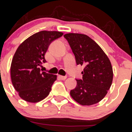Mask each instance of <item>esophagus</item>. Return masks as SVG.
Here are the masks:
<instances>
[{
	"label": "esophagus",
	"instance_id": "1",
	"mask_svg": "<svg viewBox=\"0 0 132 132\" xmlns=\"http://www.w3.org/2000/svg\"><path fill=\"white\" fill-rule=\"evenodd\" d=\"M59 77L60 79H62V80H65L66 78H67L66 76H59Z\"/></svg>",
	"mask_w": 132,
	"mask_h": 132
}]
</instances>
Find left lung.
<instances>
[{"instance_id": "8db88e82", "label": "left lung", "mask_w": 132, "mask_h": 132, "mask_svg": "<svg viewBox=\"0 0 132 132\" xmlns=\"http://www.w3.org/2000/svg\"><path fill=\"white\" fill-rule=\"evenodd\" d=\"M77 64L85 66L83 79L70 91L72 98L82 105H92L106 96L113 82L111 63L102 48L89 36L78 33L64 34Z\"/></svg>"}]
</instances>
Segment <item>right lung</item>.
Wrapping results in <instances>:
<instances>
[{"instance_id":"1","label":"right lung","mask_w":132,"mask_h":132,"mask_svg":"<svg viewBox=\"0 0 132 132\" xmlns=\"http://www.w3.org/2000/svg\"><path fill=\"white\" fill-rule=\"evenodd\" d=\"M62 35L59 31H40L26 39L16 50L11 64V79L19 97L26 102L36 103L49 95L57 76L42 72L40 66L46 62L45 55L51 42Z\"/></svg>"}]
</instances>
